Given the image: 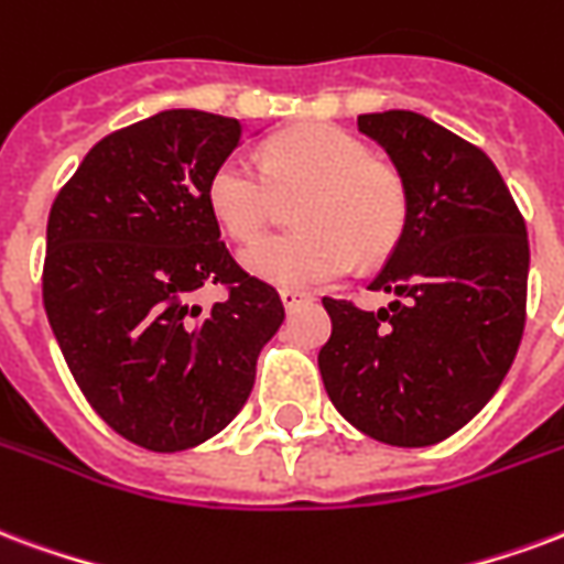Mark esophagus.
Instances as JSON below:
<instances>
[{
    "instance_id": "obj_1",
    "label": "esophagus",
    "mask_w": 564,
    "mask_h": 564,
    "mask_svg": "<svg viewBox=\"0 0 564 564\" xmlns=\"http://www.w3.org/2000/svg\"><path fill=\"white\" fill-rule=\"evenodd\" d=\"M281 302L286 311H295L304 302V293H299V290H281Z\"/></svg>"
}]
</instances>
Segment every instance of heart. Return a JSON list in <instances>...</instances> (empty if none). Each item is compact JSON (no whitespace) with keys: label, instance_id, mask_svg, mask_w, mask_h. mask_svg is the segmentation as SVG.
<instances>
[{"label":"heart","instance_id":"b5f03b06","mask_svg":"<svg viewBox=\"0 0 564 564\" xmlns=\"http://www.w3.org/2000/svg\"><path fill=\"white\" fill-rule=\"evenodd\" d=\"M299 199V232L253 241L241 262L250 274L286 290H311L344 278L356 257L386 260L410 218L403 178L352 133L302 124L262 149L260 166L245 154L224 158L206 185L212 215L232 239H257L281 199Z\"/></svg>","mask_w":564,"mask_h":564}]
</instances>
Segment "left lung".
<instances>
[{
  "instance_id": "left-lung-1",
  "label": "left lung",
  "mask_w": 564,
  "mask_h": 564,
  "mask_svg": "<svg viewBox=\"0 0 564 564\" xmlns=\"http://www.w3.org/2000/svg\"><path fill=\"white\" fill-rule=\"evenodd\" d=\"M406 185L410 218L370 290L398 302L323 304L325 391L370 440L424 448L448 440L502 386L527 325L529 239L494 161L412 110L358 116Z\"/></svg>"
}]
</instances>
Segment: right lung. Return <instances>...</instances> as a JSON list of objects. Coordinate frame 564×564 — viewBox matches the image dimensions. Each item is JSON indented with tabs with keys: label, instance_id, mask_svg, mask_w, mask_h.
I'll list each match as a JSON object with an SVG mask.
<instances>
[{
	"label": "right lung",
	"instance_id": "right-lung-1",
	"mask_svg": "<svg viewBox=\"0 0 564 564\" xmlns=\"http://www.w3.org/2000/svg\"><path fill=\"white\" fill-rule=\"evenodd\" d=\"M239 143V119L158 112L91 145L50 208V328L91 410L149 452L224 431L283 323L278 290L229 257L206 199ZM206 282L230 295L203 312L189 295Z\"/></svg>",
	"mask_w": 564,
	"mask_h": 564
}]
</instances>
